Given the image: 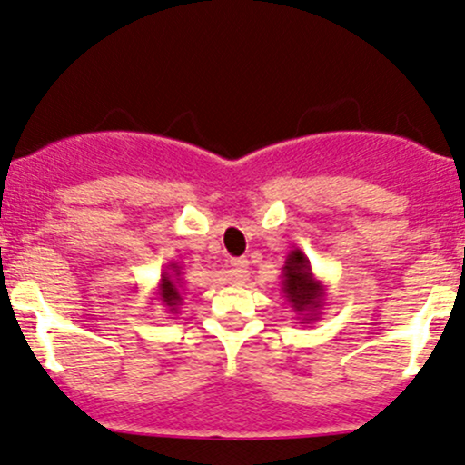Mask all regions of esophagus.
Wrapping results in <instances>:
<instances>
[{"instance_id":"obj_1","label":"esophagus","mask_w":465,"mask_h":465,"mask_svg":"<svg viewBox=\"0 0 465 465\" xmlns=\"http://www.w3.org/2000/svg\"><path fill=\"white\" fill-rule=\"evenodd\" d=\"M229 272H232V278L236 280V282H244V280L249 278V260H232V262H229Z\"/></svg>"}]
</instances>
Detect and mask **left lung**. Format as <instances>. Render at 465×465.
I'll return each mask as SVG.
<instances>
[{"instance_id": "1", "label": "left lung", "mask_w": 465, "mask_h": 465, "mask_svg": "<svg viewBox=\"0 0 465 465\" xmlns=\"http://www.w3.org/2000/svg\"><path fill=\"white\" fill-rule=\"evenodd\" d=\"M282 298L295 311L300 324L320 320L326 304V284L311 269L302 249H291L282 267Z\"/></svg>"}]
</instances>
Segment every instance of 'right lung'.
Wrapping results in <instances>:
<instances>
[{
	"label": "right lung",
	"mask_w": 465,
	"mask_h": 465,
	"mask_svg": "<svg viewBox=\"0 0 465 465\" xmlns=\"http://www.w3.org/2000/svg\"><path fill=\"white\" fill-rule=\"evenodd\" d=\"M183 272L178 267V262H167L165 269L161 273V282L154 291V300L167 309V313L176 315L178 309L183 304V295H185V289H183Z\"/></svg>",
	"instance_id": "add662e5"
}]
</instances>
